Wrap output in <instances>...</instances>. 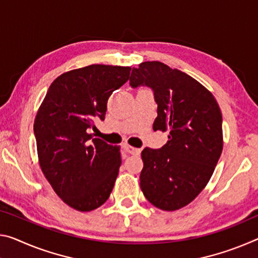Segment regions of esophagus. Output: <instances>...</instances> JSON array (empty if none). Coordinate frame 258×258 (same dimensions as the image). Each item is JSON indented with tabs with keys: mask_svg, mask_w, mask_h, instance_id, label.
<instances>
[{
	"mask_svg": "<svg viewBox=\"0 0 258 258\" xmlns=\"http://www.w3.org/2000/svg\"><path fill=\"white\" fill-rule=\"evenodd\" d=\"M122 148H124V150H125L127 154H132V155L140 154V149L134 148V147L130 146V145H124V146H122Z\"/></svg>",
	"mask_w": 258,
	"mask_h": 258,
	"instance_id": "obj_1",
	"label": "esophagus"
}]
</instances>
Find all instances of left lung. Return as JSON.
<instances>
[{"mask_svg": "<svg viewBox=\"0 0 258 258\" xmlns=\"http://www.w3.org/2000/svg\"><path fill=\"white\" fill-rule=\"evenodd\" d=\"M130 84L153 89L157 103L153 128L170 132L161 149L142 150L141 189L158 209H181L207 186L222 155V111L198 80L156 60L133 69Z\"/></svg>", "mask_w": 258, "mask_h": 258, "instance_id": "8db88e82", "label": "left lung"}]
</instances>
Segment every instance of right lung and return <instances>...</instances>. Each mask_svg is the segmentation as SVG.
<instances>
[{"mask_svg":"<svg viewBox=\"0 0 258 258\" xmlns=\"http://www.w3.org/2000/svg\"><path fill=\"white\" fill-rule=\"evenodd\" d=\"M131 67L93 64L52 81L36 112L34 134L41 170L62 201L78 211L101 207L121 164L120 147L94 138L111 93L130 79Z\"/></svg>","mask_w":258,"mask_h":258,"instance_id":"1","label":"right lung"}]
</instances>
